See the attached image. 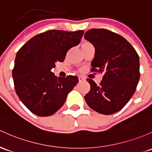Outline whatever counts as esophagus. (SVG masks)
I'll use <instances>...</instances> for the list:
<instances>
[{
    "label": "esophagus",
    "mask_w": 152,
    "mask_h": 152,
    "mask_svg": "<svg viewBox=\"0 0 152 152\" xmlns=\"http://www.w3.org/2000/svg\"><path fill=\"white\" fill-rule=\"evenodd\" d=\"M79 81H84V80H85V79H84V77H82V76H79Z\"/></svg>",
    "instance_id": "34e87169"
}]
</instances>
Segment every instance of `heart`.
Instances as JSON below:
<instances>
[{"mask_svg":"<svg viewBox=\"0 0 152 152\" xmlns=\"http://www.w3.org/2000/svg\"><path fill=\"white\" fill-rule=\"evenodd\" d=\"M91 45H92V44L87 41H83L81 44V48H82V49H84L85 48L88 47Z\"/></svg>","mask_w":152,"mask_h":152,"instance_id":"1","label":"heart"}]
</instances>
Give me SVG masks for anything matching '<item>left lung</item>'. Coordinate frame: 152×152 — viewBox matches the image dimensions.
Segmentation results:
<instances>
[{
  "mask_svg": "<svg viewBox=\"0 0 152 152\" xmlns=\"http://www.w3.org/2000/svg\"><path fill=\"white\" fill-rule=\"evenodd\" d=\"M84 38L95 49L91 71L103 73L99 85L87 79L90 90L84 96L85 101L100 114H114L135 93L140 79L139 57L125 38L108 30H89Z\"/></svg>",
  "mask_w": 152,
  "mask_h": 152,
  "instance_id": "8db88e82",
  "label": "left lung"
}]
</instances>
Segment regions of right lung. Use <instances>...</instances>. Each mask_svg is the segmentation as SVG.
<instances>
[{"label":"right lung","instance_id":"add662e5","mask_svg":"<svg viewBox=\"0 0 152 152\" xmlns=\"http://www.w3.org/2000/svg\"><path fill=\"white\" fill-rule=\"evenodd\" d=\"M84 30H50L39 33L17 52L12 71L19 98L32 113L48 116L58 111L79 82L75 76L57 77L51 70L80 43Z\"/></svg>","mask_w":152,"mask_h":152}]
</instances>
